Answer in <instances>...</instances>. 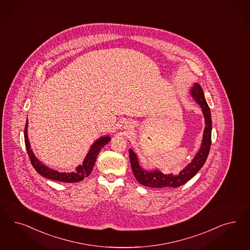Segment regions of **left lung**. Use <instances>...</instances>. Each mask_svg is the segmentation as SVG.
<instances>
[{"label": "left lung", "mask_w": 250, "mask_h": 250, "mask_svg": "<svg viewBox=\"0 0 250 250\" xmlns=\"http://www.w3.org/2000/svg\"><path fill=\"white\" fill-rule=\"evenodd\" d=\"M191 96L197 101V103L201 105L202 113L205 120V128L203 132L202 145L199 152L195 155L193 160L190 162L182 170L177 176H174L172 174L165 175L159 170L153 171H147L140 166L138 161L137 155L134 152L129 149V161L131 165V169L133 175L137 179L138 182L142 185L150 187V188H177L180 186L184 185L189 179L200 171V169L205 164L206 159L209 154L210 144H211V117L209 107L202 91V86L199 83H194V86L191 88Z\"/></svg>", "instance_id": "obj_1"}]
</instances>
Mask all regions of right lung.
<instances>
[{
	"label": "right lung",
	"instance_id": "add662e5",
	"mask_svg": "<svg viewBox=\"0 0 250 250\" xmlns=\"http://www.w3.org/2000/svg\"><path fill=\"white\" fill-rule=\"evenodd\" d=\"M110 141V137L104 136L99 138L97 141L94 143V145L91 146L86 157L84 158V161L83 162V165L77 167L76 172L71 173H65V172H58L56 170L50 169L45 165H43L33 153V151L30 148L29 140L27 136V121L24 127V144L25 148L28 153L29 159L32 164L33 167L36 171L41 175L42 177H46L48 179H52L55 181H61L65 183H73V182H79L82 181L84 177H88L91 174L93 167L95 166V163L97 160V155L100 153V150Z\"/></svg>",
	"mask_w": 250,
	"mask_h": 250
}]
</instances>
